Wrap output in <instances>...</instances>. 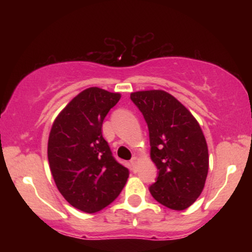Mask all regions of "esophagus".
<instances>
[{"label": "esophagus", "instance_id": "1", "mask_svg": "<svg viewBox=\"0 0 252 252\" xmlns=\"http://www.w3.org/2000/svg\"><path fill=\"white\" fill-rule=\"evenodd\" d=\"M137 162H138V158H136V156H134V158L130 160V164H131L132 169H134V170H136V164H137Z\"/></svg>", "mask_w": 252, "mask_h": 252}]
</instances>
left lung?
Returning a JSON list of instances; mask_svg holds the SVG:
<instances>
[{
	"label": "left lung",
	"mask_w": 252,
	"mask_h": 252,
	"mask_svg": "<svg viewBox=\"0 0 252 252\" xmlns=\"http://www.w3.org/2000/svg\"><path fill=\"white\" fill-rule=\"evenodd\" d=\"M130 99L148 126L150 158L158 169L149 187L153 198L168 209L186 210L201 194L209 172V150L200 126L162 90L132 92Z\"/></svg>",
	"instance_id": "8db88e82"
}]
</instances>
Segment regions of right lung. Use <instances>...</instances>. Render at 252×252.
I'll list each match as a JSON object with an SVG mask.
<instances>
[{
    "instance_id": "obj_1",
    "label": "right lung",
    "mask_w": 252,
    "mask_h": 252,
    "mask_svg": "<svg viewBox=\"0 0 252 252\" xmlns=\"http://www.w3.org/2000/svg\"><path fill=\"white\" fill-rule=\"evenodd\" d=\"M120 94L99 88L80 92L58 115L48 137V162L58 189L73 207L94 213L122 192L128 168L117 162L102 134Z\"/></svg>"
}]
</instances>
